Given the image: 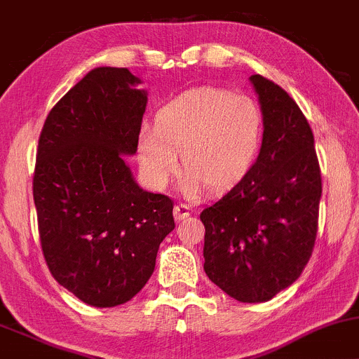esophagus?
Listing matches in <instances>:
<instances>
[{"instance_id":"esophagus-1","label":"esophagus","mask_w":359,"mask_h":359,"mask_svg":"<svg viewBox=\"0 0 359 359\" xmlns=\"http://www.w3.org/2000/svg\"><path fill=\"white\" fill-rule=\"evenodd\" d=\"M174 215L177 221H184L185 217H189L191 215V207L185 205V204H177L174 207Z\"/></svg>"}]
</instances>
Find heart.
<instances>
[{
    "label": "heart",
    "mask_w": 359,
    "mask_h": 359,
    "mask_svg": "<svg viewBox=\"0 0 359 359\" xmlns=\"http://www.w3.org/2000/svg\"><path fill=\"white\" fill-rule=\"evenodd\" d=\"M264 132L261 105L244 93L204 86L165 103L155 125L138 130L137 154L142 174L152 189L163 191L180 170L189 196L202 185L226 191L248 174L256 161Z\"/></svg>",
    "instance_id": "1"
}]
</instances>
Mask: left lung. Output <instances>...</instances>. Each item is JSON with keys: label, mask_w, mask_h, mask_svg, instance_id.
Instances as JSON below:
<instances>
[{"label": "left lung", "mask_w": 359, "mask_h": 359, "mask_svg": "<svg viewBox=\"0 0 359 359\" xmlns=\"http://www.w3.org/2000/svg\"><path fill=\"white\" fill-rule=\"evenodd\" d=\"M264 133L239 184L207 209L204 271L241 303H264L299 278L318 232L321 170L308 120L286 90L250 76Z\"/></svg>", "instance_id": "obj_1"}]
</instances>
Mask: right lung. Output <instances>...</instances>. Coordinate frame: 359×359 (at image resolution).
<instances>
[{
	"instance_id": "add662e5",
	"label": "right lung",
	"mask_w": 359,
	"mask_h": 359,
	"mask_svg": "<svg viewBox=\"0 0 359 359\" xmlns=\"http://www.w3.org/2000/svg\"><path fill=\"white\" fill-rule=\"evenodd\" d=\"M127 68L88 72L51 109L38 140L33 198L43 256L83 303L130 301L174 231V201L147 192L123 155L137 152L147 93Z\"/></svg>"
}]
</instances>
